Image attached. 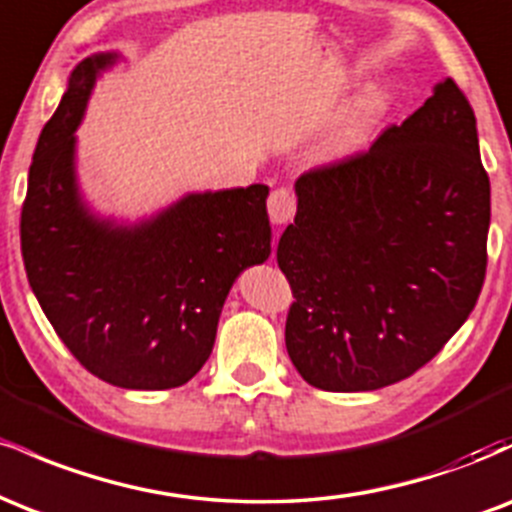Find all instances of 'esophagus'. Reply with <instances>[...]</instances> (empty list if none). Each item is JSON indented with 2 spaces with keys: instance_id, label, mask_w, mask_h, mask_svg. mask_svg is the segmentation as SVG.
Wrapping results in <instances>:
<instances>
[{
  "instance_id": "1",
  "label": "esophagus",
  "mask_w": 512,
  "mask_h": 512,
  "mask_svg": "<svg viewBox=\"0 0 512 512\" xmlns=\"http://www.w3.org/2000/svg\"><path fill=\"white\" fill-rule=\"evenodd\" d=\"M267 211L269 221H272L274 226H284V223H289L293 219V214H296V197H293L286 187H279V190H274L272 195H269Z\"/></svg>"
}]
</instances>
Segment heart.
<instances>
[{
  "label": "heart",
  "instance_id": "heart-1",
  "mask_svg": "<svg viewBox=\"0 0 512 512\" xmlns=\"http://www.w3.org/2000/svg\"><path fill=\"white\" fill-rule=\"evenodd\" d=\"M390 96L392 91L385 81L370 84L366 91L358 93L354 101L346 105L344 113L339 115L337 125L330 132V142H327L330 149L342 151L361 142L368 129L375 125V120L385 113Z\"/></svg>",
  "mask_w": 512,
  "mask_h": 512
}]
</instances>
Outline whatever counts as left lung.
<instances>
[{"mask_svg":"<svg viewBox=\"0 0 512 512\" xmlns=\"http://www.w3.org/2000/svg\"><path fill=\"white\" fill-rule=\"evenodd\" d=\"M276 262L293 301L286 351L305 383L380 390L443 349L477 305L491 185L477 117L452 79L366 154L296 180Z\"/></svg>","mask_w":512,"mask_h":512,"instance_id":"8db88e82","label":"left lung"}]
</instances>
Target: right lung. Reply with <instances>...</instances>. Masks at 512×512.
<instances>
[{
	"instance_id": "right-lung-1",
	"label": "right lung",
	"mask_w": 512,
	"mask_h": 512,
	"mask_svg": "<svg viewBox=\"0 0 512 512\" xmlns=\"http://www.w3.org/2000/svg\"><path fill=\"white\" fill-rule=\"evenodd\" d=\"M117 52L72 69L40 132L21 209L28 284L88 373L125 390H170L214 349L228 291L272 252L267 185L190 192L134 223L96 214L76 178V127Z\"/></svg>"
}]
</instances>
